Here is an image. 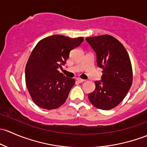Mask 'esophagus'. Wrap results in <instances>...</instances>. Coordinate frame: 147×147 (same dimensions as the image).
<instances>
[{
	"mask_svg": "<svg viewBox=\"0 0 147 147\" xmlns=\"http://www.w3.org/2000/svg\"><path fill=\"white\" fill-rule=\"evenodd\" d=\"M76 81H78V82H79V83H82V82H84L85 80L82 79V78H77Z\"/></svg>",
	"mask_w": 147,
	"mask_h": 147,
	"instance_id": "obj_1",
	"label": "esophagus"
}]
</instances>
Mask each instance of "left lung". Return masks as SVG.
Here are the masks:
<instances>
[{
  "instance_id": "8db88e82",
  "label": "left lung",
  "mask_w": 147,
  "mask_h": 147,
  "mask_svg": "<svg viewBox=\"0 0 147 147\" xmlns=\"http://www.w3.org/2000/svg\"><path fill=\"white\" fill-rule=\"evenodd\" d=\"M86 40L96 52L97 65L102 69L101 81L95 82L96 89L88 99L97 108L111 110L123 100L132 84L129 54L120 42L108 34Z\"/></svg>"
}]
</instances>
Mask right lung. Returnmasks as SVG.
Listing matches in <instances>:
<instances>
[{
    "label": "right lung",
    "instance_id": "1",
    "mask_svg": "<svg viewBox=\"0 0 147 147\" xmlns=\"http://www.w3.org/2000/svg\"><path fill=\"white\" fill-rule=\"evenodd\" d=\"M84 37L70 38L56 34L40 40L34 48L25 67V82L32 99L41 108H58L65 102L75 84L74 78L58 71L69 53L79 46Z\"/></svg>",
    "mask_w": 147,
    "mask_h": 147
}]
</instances>
